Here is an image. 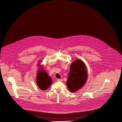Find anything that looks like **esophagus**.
Instances as JSON below:
<instances>
[{"instance_id":"esophagus-1","label":"esophagus","mask_w":122,"mask_h":122,"mask_svg":"<svg viewBox=\"0 0 122 122\" xmlns=\"http://www.w3.org/2000/svg\"><path fill=\"white\" fill-rule=\"evenodd\" d=\"M57 81H62V79H57Z\"/></svg>"}]
</instances>
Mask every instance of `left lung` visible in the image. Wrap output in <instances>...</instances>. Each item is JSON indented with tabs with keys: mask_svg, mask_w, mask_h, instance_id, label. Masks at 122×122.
I'll return each instance as SVG.
<instances>
[{
	"mask_svg": "<svg viewBox=\"0 0 122 122\" xmlns=\"http://www.w3.org/2000/svg\"><path fill=\"white\" fill-rule=\"evenodd\" d=\"M88 77L87 71L85 63L80 59L71 63L66 81V86L72 92L77 91L86 83Z\"/></svg>",
	"mask_w": 122,
	"mask_h": 122,
	"instance_id": "1",
	"label": "left lung"
}]
</instances>
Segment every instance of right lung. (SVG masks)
<instances>
[{
  "label": "right lung",
  "mask_w": 122,
  "mask_h": 122,
  "mask_svg": "<svg viewBox=\"0 0 122 122\" xmlns=\"http://www.w3.org/2000/svg\"><path fill=\"white\" fill-rule=\"evenodd\" d=\"M41 61H39L37 64L39 68L37 71L36 83L40 89L42 90H46L50 86L52 80L44 69L43 66L41 65Z\"/></svg>",
  "instance_id": "1"
}]
</instances>
